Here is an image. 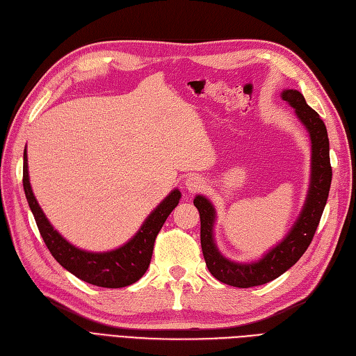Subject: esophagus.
I'll return each instance as SVG.
<instances>
[{"label": "esophagus", "instance_id": "1", "mask_svg": "<svg viewBox=\"0 0 356 356\" xmlns=\"http://www.w3.org/2000/svg\"><path fill=\"white\" fill-rule=\"evenodd\" d=\"M186 189L189 191V192H192V193H195V192H200V191H202V188H204V179L200 176V175H192V176H189L188 179H186Z\"/></svg>", "mask_w": 356, "mask_h": 356}]
</instances>
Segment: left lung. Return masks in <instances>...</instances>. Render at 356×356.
Here are the masks:
<instances>
[{"label":"left lung","mask_w":356,"mask_h":356,"mask_svg":"<svg viewBox=\"0 0 356 356\" xmlns=\"http://www.w3.org/2000/svg\"><path fill=\"white\" fill-rule=\"evenodd\" d=\"M281 96L296 109L297 117L305 124L312 142L311 188H309L303 211L290 234L259 261L245 263V265L231 261L225 259L214 245L213 225L216 213L211 202L201 195L193 200L201 219V247L205 265L216 280L238 286V289H248V286L261 285L278 278L303 256L312 243L331 186L330 142L324 121L307 105L303 95L297 90H285Z\"/></svg>","instance_id":"1"}]
</instances>
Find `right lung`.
Returning <instances> with one entry per match:
<instances>
[{"label":"right lung","instance_id":"obj_1","mask_svg":"<svg viewBox=\"0 0 356 356\" xmlns=\"http://www.w3.org/2000/svg\"><path fill=\"white\" fill-rule=\"evenodd\" d=\"M24 189L38 231L51 256L76 278L105 289H121L143 277L152 259L155 238L180 200V192L175 189L147 217L139 232L118 250L108 253H88L71 245L57 234L40 209L29 183L26 149L24 152Z\"/></svg>","mask_w":356,"mask_h":356}]
</instances>
